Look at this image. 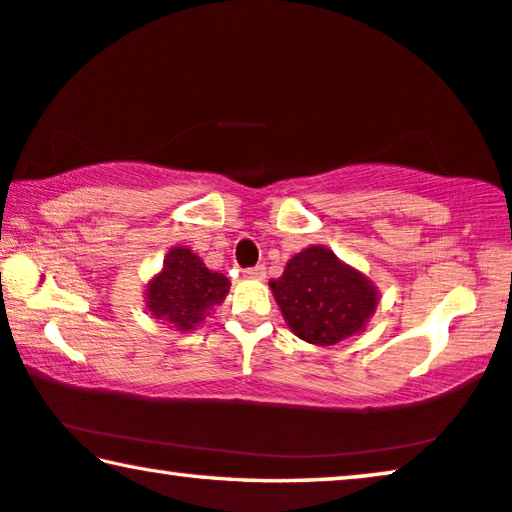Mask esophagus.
<instances>
[{
    "label": "esophagus",
    "instance_id": "obj_1",
    "mask_svg": "<svg viewBox=\"0 0 512 512\" xmlns=\"http://www.w3.org/2000/svg\"><path fill=\"white\" fill-rule=\"evenodd\" d=\"M243 273H246V276H248V278L262 280V278L266 276V269H264V266H262V264H257V266H250V269H246V271H243Z\"/></svg>",
    "mask_w": 512,
    "mask_h": 512
}]
</instances>
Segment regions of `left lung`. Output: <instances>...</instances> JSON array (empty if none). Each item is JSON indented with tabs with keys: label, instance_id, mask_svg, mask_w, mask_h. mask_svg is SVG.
<instances>
[{
	"label": "left lung",
	"instance_id": "1",
	"mask_svg": "<svg viewBox=\"0 0 512 512\" xmlns=\"http://www.w3.org/2000/svg\"><path fill=\"white\" fill-rule=\"evenodd\" d=\"M271 289L289 329L312 345H335L358 333L377 308L370 280L322 246L289 259Z\"/></svg>",
	"mask_w": 512,
	"mask_h": 512
}]
</instances>
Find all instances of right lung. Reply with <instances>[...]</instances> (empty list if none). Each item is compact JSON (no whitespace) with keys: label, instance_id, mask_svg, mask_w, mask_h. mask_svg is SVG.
Returning <instances> with one entry per match:
<instances>
[{"label":"right lung","instance_id":"obj_1","mask_svg":"<svg viewBox=\"0 0 512 512\" xmlns=\"http://www.w3.org/2000/svg\"><path fill=\"white\" fill-rule=\"evenodd\" d=\"M227 287L230 280L223 273L207 269L193 250L172 248L163 271L151 280L147 303L156 319L188 331L211 315V310L225 299Z\"/></svg>","mask_w":512,"mask_h":512}]
</instances>
